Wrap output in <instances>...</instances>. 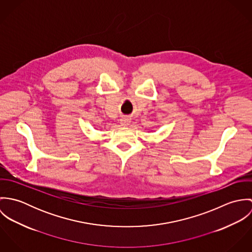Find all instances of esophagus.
<instances>
[{
  "label": "esophagus",
  "mask_w": 252,
  "mask_h": 252,
  "mask_svg": "<svg viewBox=\"0 0 252 252\" xmlns=\"http://www.w3.org/2000/svg\"><path fill=\"white\" fill-rule=\"evenodd\" d=\"M130 123H131V119L128 118V117H124V118H122L121 121H120V124H121L122 126H124V127L130 125Z\"/></svg>",
  "instance_id": "1"
}]
</instances>
